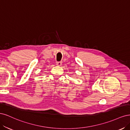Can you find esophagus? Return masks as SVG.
<instances>
[{"instance_id": "esophagus-1", "label": "esophagus", "mask_w": 130, "mask_h": 130, "mask_svg": "<svg viewBox=\"0 0 130 130\" xmlns=\"http://www.w3.org/2000/svg\"><path fill=\"white\" fill-rule=\"evenodd\" d=\"M56 65L57 66H60L62 65V62H61V61H57V62H56Z\"/></svg>"}]
</instances>
